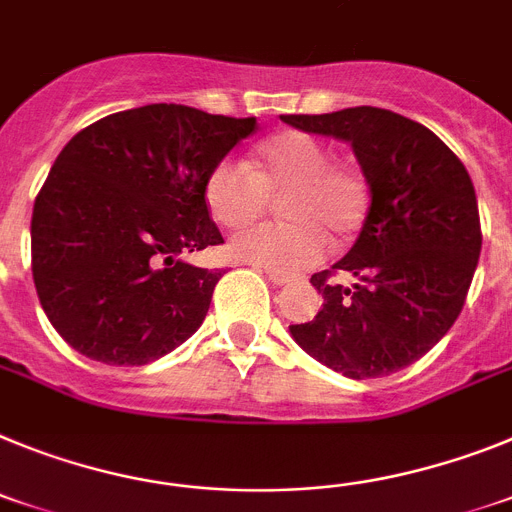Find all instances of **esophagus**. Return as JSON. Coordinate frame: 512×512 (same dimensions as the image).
I'll use <instances>...</instances> for the list:
<instances>
[{"mask_svg":"<svg viewBox=\"0 0 512 512\" xmlns=\"http://www.w3.org/2000/svg\"><path fill=\"white\" fill-rule=\"evenodd\" d=\"M265 275H268V281L273 283V286H286V283H291V275L278 273V270H268V268H265Z\"/></svg>","mask_w":512,"mask_h":512,"instance_id":"1","label":"esophagus"}]
</instances>
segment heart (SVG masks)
Returning <instances> with one entry per match:
<instances>
[{
  "label": "heart",
  "mask_w": 512,
  "mask_h": 512,
  "mask_svg": "<svg viewBox=\"0 0 512 512\" xmlns=\"http://www.w3.org/2000/svg\"><path fill=\"white\" fill-rule=\"evenodd\" d=\"M288 224H262L231 239L242 262L278 273H301L327 255V237H355L371 208L368 180L353 162L332 159L330 149L306 131H281L252 151L250 162L224 159L208 172L203 198L224 229H244L268 211L270 195H283Z\"/></svg>",
  "instance_id": "heart-1"
}]
</instances>
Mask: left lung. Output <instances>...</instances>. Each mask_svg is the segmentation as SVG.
Returning a JSON list of instances; mask_svg holds the SVG:
<instances>
[{"label":"left lung","mask_w":512,"mask_h":512,"mask_svg":"<svg viewBox=\"0 0 512 512\" xmlns=\"http://www.w3.org/2000/svg\"><path fill=\"white\" fill-rule=\"evenodd\" d=\"M293 128L348 141L371 188L353 250L311 275L322 311L291 324L293 340L348 379L389 376L441 340L464 309L482 252L474 185L430 128L384 108L281 115ZM345 269L356 278L340 287Z\"/></svg>","instance_id":"left-lung-1"}]
</instances>
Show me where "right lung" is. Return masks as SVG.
Masks as SVG:
<instances>
[{
  "mask_svg": "<svg viewBox=\"0 0 512 512\" xmlns=\"http://www.w3.org/2000/svg\"><path fill=\"white\" fill-rule=\"evenodd\" d=\"M255 128L157 102L100 118L61 149L35 198L30 247L38 299L71 348L144 366L201 327L224 273L180 257L224 244L203 185Z\"/></svg>",
  "mask_w": 512,
  "mask_h": 512,
  "instance_id": "right-lung-1",
  "label": "right lung"
}]
</instances>
